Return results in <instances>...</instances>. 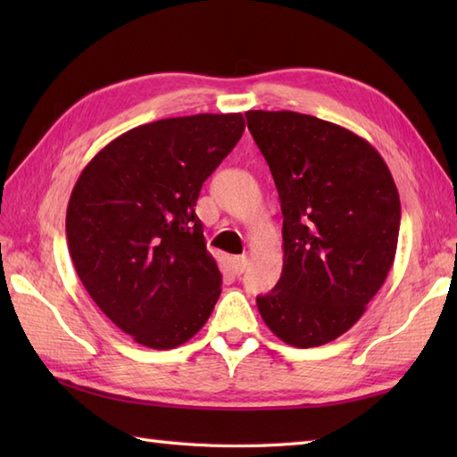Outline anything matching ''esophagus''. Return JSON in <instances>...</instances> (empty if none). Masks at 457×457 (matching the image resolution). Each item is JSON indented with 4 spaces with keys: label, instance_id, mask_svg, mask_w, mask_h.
Wrapping results in <instances>:
<instances>
[{
    "label": "esophagus",
    "instance_id": "esophagus-1",
    "mask_svg": "<svg viewBox=\"0 0 457 457\" xmlns=\"http://www.w3.org/2000/svg\"><path fill=\"white\" fill-rule=\"evenodd\" d=\"M245 267H247V257H245V255H237V257H234V270H236V275H241V273H244Z\"/></svg>",
    "mask_w": 457,
    "mask_h": 457
}]
</instances>
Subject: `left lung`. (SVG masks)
I'll use <instances>...</instances> for the list:
<instances>
[{
  "label": "left lung",
  "instance_id": "left-lung-1",
  "mask_svg": "<svg viewBox=\"0 0 457 457\" xmlns=\"http://www.w3.org/2000/svg\"><path fill=\"white\" fill-rule=\"evenodd\" d=\"M283 212V273L257 308L295 347L345 334L383 287L399 241L401 200L371 143L296 112H245Z\"/></svg>",
  "mask_w": 457,
  "mask_h": 457
}]
</instances>
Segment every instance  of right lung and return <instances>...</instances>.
Returning <instances> with one entry per match:
<instances>
[{"mask_svg": "<svg viewBox=\"0 0 457 457\" xmlns=\"http://www.w3.org/2000/svg\"><path fill=\"white\" fill-rule=\"evenodd\" d=\"M244 129L241 113L145 123L105 145L74 184L66 239L76 273L145 347L188 342L218 303L221 273L194 206Z\"/></svg>", "mask_w": 457, "mask_h": 457, "instance_id": "1", "label": "right lung"}]
</instances>
